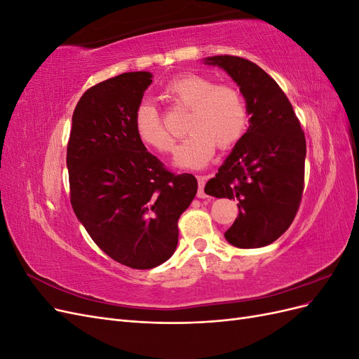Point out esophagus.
<instances>
[{"instance_id": "34e87169", "label": "esophagus", "mask_w": 359, "mask_h": 359, "mask_svg": "<svg viewBox=\"0 0 359 359\" xmlns=\"http://www.w3.org/2000/svg\"><path fill=\"white\" fill-rule=\"evenodd\" d=\"M206 177H203V175H201V177H198V182H199V189H198V198H201V199H205V198H208V194L205 193V184H206Z\"/></svg>"}]
</instances>
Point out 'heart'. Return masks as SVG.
<instances>
[{
  "instance_id": "1",
  "label": "heart",
  "mask_w": 359,
  "mask_h": 359,
  "mask_svg": "<svg viewBox=\"0 0 359 359\" xmlns=\"http://www.w3.org/2000/svg\"><path fill=\"white\" fill-rule=\"evenodd\" d=\"M163 97L190 111L186 121L189 135L175 154V165L180 168H203L212 158L215 145L222 149L231 148L245 133V102L231 85H214L205 76L186 73L165 86ZM133 127L140 142L157 153L166 154L173 149V137L151 102L145 100L136 107Z\"/></svg>"
}]
</instances>
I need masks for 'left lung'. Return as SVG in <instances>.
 I'll use <instances>...</instances> for the list:
<instances>
[{"instance_id":"8db88e82","label":"left lung","mask_w":359,"mask_h":359,"mask_svg":"<svg viewBox=\"0 0 359 359\" xmlns=\"http://www.w3.org/2000/svg\"><path fill=\"white\" fill-rule=\"evenodd\" d=\"M205 64L223 69L240 86L250 115L248 128L205 186L215 198L238 201V217L224 232L238 248L274 243L292 224L304 190L306 136L277 82L257 64L215 55Z\"/></svg>"}]
</instances>
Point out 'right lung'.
Segmentation results:
<instances>
[{"label": "right lung", "instance_id": "add662e5", "mask_svg": "<svg viewBox=\"0 0 359 359\" xmlns=\"http://www.w3.org/2000/svg\"><path fill=\"white\" fill-rule=\"evenodd\" d=\"M151 78L149 72L123 73L86 90L67 145L76 217L107 256L135 269L173 255L180 215L198 191L191 173L169 172L135 133L133 115Z\"/></svg>", "mask_w": 359, "mask_h": 359}]
</instances>
